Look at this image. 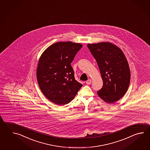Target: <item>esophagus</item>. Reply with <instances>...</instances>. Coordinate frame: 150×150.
Instances as JSON below:
<instances>
[{
  "label": "esophagus",
  "instance_id": "34e87169",
  "mask_svg": "<svg viewBox=\"0 0 150 150\" xmlns=\"http://www.w3.org/2000/svg\"><path fill=\"white\" fill-rule=\"evenodd\" d=\"M91 83H92V80L91 79L88 80L86 81V84H87V85H90Z\"/></svg>",
  "mask_w": 150,
  "mask_h": 150
}]
</instances>
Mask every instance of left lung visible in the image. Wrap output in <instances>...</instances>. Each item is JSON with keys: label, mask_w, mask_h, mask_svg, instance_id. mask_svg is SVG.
Instances as JSON below:
<instances>
[{"label": "left lung", "mask_w": 150, "mask_h": 150, "mask_svg": "<svg viewBox=\"0 0 150 150\" xmlns=\"http://www.w3.org/2000/svg\"><path fill=\"white\" fill-rule=\"evenodd\" d=\"M101 74L103 86L97 92L108 103H113L127 92L130 81V71L123 51L109 42L88 44Z\"/></svg>", "instance_id": "left-lung-1"}]
</instances>
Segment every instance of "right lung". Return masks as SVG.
Wrapping results in <instances>:
<instances>
[{"instance_id": "1", "label": "right lung", "mask_w": 150, "mask_h": 150, "mask_svg": "<svg viewBox=\"0 0 150 150\" xmlns=\"http://www.w3.org/2000/svg\"><path fill=\"white\" fill-rule=\"evenodd\" d=\"M82 47L72 42H57L49 47L39 59L38 85L46 98L56 105L69 103L83 86L75 79L71 65Z\"/></svg>"}]
</instances>
